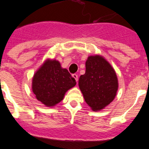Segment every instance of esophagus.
I'll return each instance as SVG.
<instances>
[{"label": "esophagus", "mask_w": 149, "mask_h": 149, "mask_svg": "<svg viewBox=\"0 0 149 149\" xmlns=\"http://www.w3.org/2000/svg\"><path fill=\"white\" fill-rule=\"evenodd\" d=\"M72 77L73 78H74L75 80H76V82H78V75L77 74H76V73H75V74H73L72 75Z\"/></svg>", "instance_id": "34e87169"}]
</instances>
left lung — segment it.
Instances as JSON below:
<instances>
[{"label": "left lung", "mask_w": 149, "mask_h": 149, "mask_svg": "<svg viewBox=\"0 0 149 149\" xmlns=\"http://www.w3.org/2000/svg\"><path fill=\"white\" fill-rule=\"evenodd\" d=\"M85 73L78 85L85 101L94 111L109 105L116 96L118 83L111 65L100 55L90 56L85 62Z\"/></svg>", "instance_id": "1"}]
</instances>
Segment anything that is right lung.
Masks as SVG:
<instances>
[{
    "mask_svg": "<svg viewBox=\"0 0 149 149\" xmlns=\"http://www.w3.org/2000/svg\"><path fill=\"white\" fill-rule=\"evenodd\" d=\"M76 84V80L59 61L47 59L34 74L32 90L38 100L51 107L59 103Z\"/></svg>",
    "mask_w": 149,
    "mask_h": 149,
    "instance_id": "obj_1",
    "label": "right lung"
}]
</instances>
